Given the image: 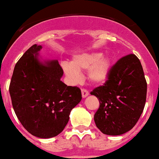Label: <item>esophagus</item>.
Returning <instances> with one entry per match:
<instances>
[{"label":"esophagus","mask_w":159,"mask_h":159,"mask_svg":"<svg viewBox=\"0 0 159 159\" xmlns=\"http://www.w3.org/2000/svg\"><path fill=\"white\" fill-rule=\"evenodd\" d=\"M81 92H82L83 98H86V97L89 95V92H88L87 89H84V88L81 90Z\"/></svg>","instance_id":"obj_1"}]
</instances>
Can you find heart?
I'll list each match as a JSON object with an SVG mask.
<instances>
[{"label":"heart","instance_id":"1","mask_svg":"<svg viewBox=\"0 0 159 159\" xmlns=\"http://www.w3.org/2000/svg\"><path fill=\"white\" fill-rule=\"evenodd\" d=\"M112 60L110 57H102L100 52H88L77 55L71 63L64 62L62 68L65 75L72 83L80 80V71L88 70V77L92 84L104 83L110 75Z\"/></svg>","mask_w":159,"mask_h":159}]
</instances>
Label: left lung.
Returning a JSON list of instances; mask_svg holds the SVG:
<instances>
[{
    "label": "left lung",
    "mask_w": 159,
    "mask_h": 159,
    "mask_svg": "<svg viewBox=\"0 0 159 159\" xmlns=\"http://www.w3.org/2000/svg\"><path fill=\"white\" fill-rule=\"evenodd\" d=\"M147 89L139 58L129 54L119 59L104 84L91 92L99 101L94 116L96 127L107 135H119L131 130L145 107Z\"/></svg>",
    "instance_id": "obj_1"
}]
</instances>
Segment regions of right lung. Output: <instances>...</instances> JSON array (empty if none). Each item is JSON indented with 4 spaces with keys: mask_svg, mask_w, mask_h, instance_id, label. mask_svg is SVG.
Instances as JSON below:
<instances>
[{
    "mask_svg": "<svg viewBox=\"0 0 159 159\" xmlns=\"http://www.w3.org/2000/svg\"><path fill=\"white\" fill-rule=\"evenodd\" d=\"M41 48L32 45L18 60L9 93L22 126L32 135L49 139L63 131L82 95L78 87L67 86L60 80L64 71L58 60L39 58Z\"/></svg>",
    "mask_w": 159,
    "mask_h": 159,
    "instance_id": "1",
    "label": "right lung"
}]
</instances>
